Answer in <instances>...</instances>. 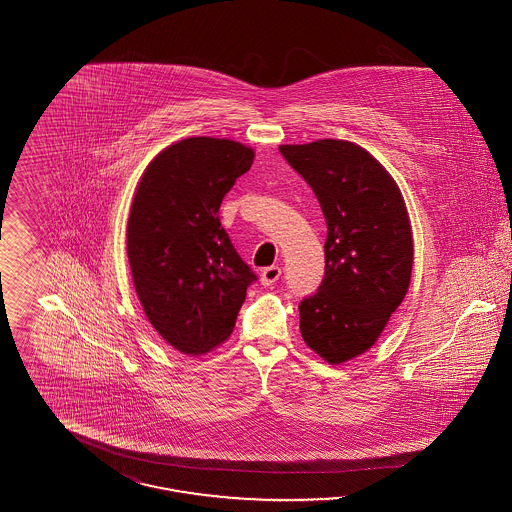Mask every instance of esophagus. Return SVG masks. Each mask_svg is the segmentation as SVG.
Returning <instances> with one entry per match:
<instances>
[{"label":"esophagus","mask_w":512,"mask_h":512,"mask_svg":"<svg viewBox=\"0 0 512 512\" xmlns=\"http://www.w3.org/2000/svg\"><path fill=\"white\" fill-rule=\"evenodd\" d=\"M280 274H282V270L280 267H268L261 272V282H263V286H272V284H276V280L280 278Z\"/></svg>","instance_id":"34e87169"}]
</instances>
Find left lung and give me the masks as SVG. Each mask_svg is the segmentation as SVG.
<instances>
[{
    "mask_svg": "<svg viewBox=\"0 0 512 512\" xmlns=\"http://www.w3.org/2000/svg\"><path fill=\"white\" fill-rule=\"evenodd\" d=\"M317 194L328 238L326 272L299 305L307 347L330 365L366 353L409 292L413 228L405 199L384 165L347 140L280 146Z\"/></svg>",
    "mask_w": 512,
    "mask_h": 512,
    "instance_id": "obj_1",
    "label": "left lung"
}]
</instances>
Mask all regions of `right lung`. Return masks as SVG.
Here are the masks:
<instances>
[{
    "label": "right lung",
    "mask_w": 512,
    "mask_h": 512,
    "mask_svg": "<svg viewBox=\"0 0 512 512\" xmlns=\"http://www.w3.org/2000/svg\"><path fill=\"white\" fill-rule=\"evenodd\" d=\"M255 151L194 136L159 151L132 197L126 253L149 324L176 351L199 357L230 338L255 280L220 226L222 197Z\"/></svg>",
    "instance_id": "add662e5"
}]
</instances>
